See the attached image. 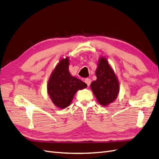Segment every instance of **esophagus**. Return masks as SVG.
<instances>
[{"label": "esophagus", "instance_id": "34e87169", "mask_svg": "<svg viewBox=\"0 0 159 159\" xmlns=\"http://www.w3.org/2000/svg\"><path fill=\"white\" fill-rule=\"evenodd\" d=\"M85 82L86 83V84L88 85V86H89L90 84H91V79L86 78V79L85 80Z\"/></svg>", "mask_w": 159, "mask_h": 159}]
</instances>
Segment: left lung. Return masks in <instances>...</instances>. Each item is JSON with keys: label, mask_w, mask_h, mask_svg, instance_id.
Instances as JSON below:
<instances>
[{"label": "left lung", "mask_w": 159, "mask_h": 159, "mask_svg": "<svg viewBox=\"0 0 159 159\" xmlns=\"http://www.w3.org/2000/svg\"><path fill=\"white\" fill-rule=\"evenodd\" d=\"M95 75L97 80L91 84V89L99 103L106 107L117 99L119 91L117 78L106 57L99 58Z\"/></svg>", "instance_id": "left-lung-1"}]
</instances>
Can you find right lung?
I'll return each mask as SVG.
<instances>
[{"label":"right lung","instance_id":"1","mask_svg":"<svg viewBox=\"0 0 159 159\" xmlns=\"http://www.w3.org/2000/svg\"><path fill=\"white\" fill-rule=\"evenodd\" d=\"M69 57L60 60L52 72L47 85V90L52 103L56 107H68L78 90L87 88V84L72 76L69 71Z\"/></svg>","mask_w":159,"mask_h":159}]
</instances>
